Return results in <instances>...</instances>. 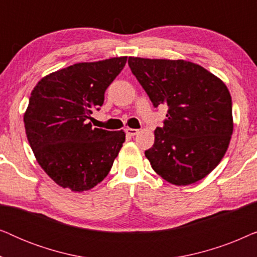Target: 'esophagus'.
Returning <instances> with one entry per match:
<instances>
[{
	"label": "esophagus",
	"mask_w": 257,
	"mask_h": 257,
	"mask_svg": "<svg viewBox=\"0 0 257 257\" xmlns=\"http://www.w3.org/2000/svg\"><path fill=\"white\" fill-rule=\"evenodd\" d=\"M125 132L127 133V135L130 136V137H135V136H137L139 133V130H136V128H130V127H127L125 130Z\"/></svg>",
	"instance_id": "obj_1"
}]
</instances>
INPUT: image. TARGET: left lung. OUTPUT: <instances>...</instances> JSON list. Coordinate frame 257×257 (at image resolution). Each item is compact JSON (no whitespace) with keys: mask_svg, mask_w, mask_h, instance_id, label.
Listing matches in <instances>:
<instances>
[{"mask_svg":"<svg viewBox=\"0 0 257 257\" xmlns=\"http://www.w3.org/2000/svg\"><path fill=\"white\" fill-rule=\"evenodd\" d=\"M133 75L154 106L167 105L163 127L145 151L151 166L175 186L207 177L222 160L233 135L231 97L219 77L185 59L128 57Z\"/></svg>","mask_w":257,"mask_h":257,"instance_id":"8db88e82","label":"left lung"}]
</instances>
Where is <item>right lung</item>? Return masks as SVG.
I'll return each mask as SVG.
<instances>
[{
  "instance_id": "right-lung-1",
  "label": "right lung",
  "mask_w": 257,
  "mask_h": 257,
  "mask_svg": "<svg viewBox=\"0 0 257 257\" xmlns=\"http://www.w3.org/2000/svg\"><path fill=\"white\" fill-rule=\"evenodd\" d=\"M126 59L77 63L49 73L31 91L23 117L28 142L40 166L61 187L89 191L110 172L125 132L93 128L89 119Z\"/></svg>"
}]
</instances>
